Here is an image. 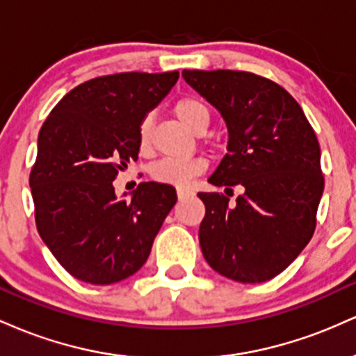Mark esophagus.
Wrapping results in <instances>:
<instances>
[{
  "label": "esophagus",
  "instance_id": "obj_1",
  "mask_svg": "<svg viewBox=\"0 0 356 356\" xmlns=\"http://www.w3.org/2000/svg\"><path fill=\"white\" fill-rule=\"evenodd\" d=\"M191 194H192V191L187 189V187H177V195H179V199L187 197V195H191Z\"/></svg>",
  "mask_w": 356,
  "mask_h": 356
}]
</instances>
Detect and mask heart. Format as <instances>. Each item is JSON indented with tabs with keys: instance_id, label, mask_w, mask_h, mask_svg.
Instances as JSON below:
<instances>
[{
	"instance_id": "heart-1",
	"label": "heart",
	"mask_w": 356,
	"mask_h": 356,
	"mask_svg": "<svg viewBox=\"0 0 356 356\" xmlns=\"http://www.w3.org/2000/svg\"><path fill=\"white\" fill-rule=\"evenodd\" d=\"M174 113L179 122L191 132L206 130L211 120V112L202 100L195 97H184L174 105ZM150 118H145L138 127V149L147 152L150 147ZM206 169V161L201 157L191 159H161L150 167V174L157 182L170 184V186H186L195 175Z\"/></svg>"
}]
</instances>
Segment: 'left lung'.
I'll list each match as a JSON object with an SVG mask.
<instances>
[{"mask_svg":"<svg viewBox=\"0 0 356 356\" xmlns=\"http://www.w3.org/2000/svg\"><path fill=\"white\" fill-rule=\"evenodd\" d=\"M184 80L220 113L227 154L212 186L241 187L234 204L199 192L206 206L199 243L209 266L239 283L284 271L312 239L325 181L321 152L298 102L249 72L184 70Z\"/></svg>","mask_w":356,"mask_h":356,"instance_id":"8db88e82","label":"left lung"}]
</instances>
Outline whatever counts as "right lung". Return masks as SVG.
<instances>
[{
    "label": "right lung",
    "instance_id": "1",
    "mask_svg": "<svg viewBox=\"0 0 356 356\" xmlns=\"http://www.w3.org/2000/svg\"><path fill=\"white\" fill-rule=\"evenodd\" d=\"M179 72L115 73L79 85L40 130L30 174L36 229L76 280L112 284L144 266L174 204L169 184L140 182L117 197L113 181L138 159V127Z\"/></svg>",
    "mask_w": 356,
    "mask_h": 356
}]
</instances>
